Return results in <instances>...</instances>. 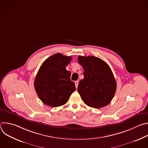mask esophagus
Here are the masks:
<instances>
[{"mask_svg":"<svg viewBox=\"0 0 148 148\" xmlns=\"http://www.w3.org/2000/svg\"><path fill=\"white\" fill-rule=\"evenodd\" d=\"M75 85L76 88H77V87H78V81H75Z\"/></svg>","mask_w":148,"mask_h":148,"instance_id":"34e87169","label":"esophagus"}]
</instances>
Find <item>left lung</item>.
Returning a JSON list of instances; mask_svg holds the SVG:
<instances>
[{
  "label": "left lung",
  "instance_id": "left-lung-1",
  "mask_svg": "<svg viewBox=\"0 0 148 148\" xmlns=\"http://www.w3.org/2000/svg\"><path fill=\"white\" fill-rule=\"evenodd\" d=\"M78 62L84 69V78L79 82L77 91L88 106L100 108L112 99L116 82L106 62L94 56H78Z\"/></svg>",
  "mask_w": 148,
  "mask_h": 148
}]
</instances>
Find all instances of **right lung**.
<instances>
[{"label":"right lung","instance_id":"obj_1","mask_svg":"<svg viewBox=\"0 0 148 148\" xmlns=\"http://www.w3.org/2000/svg\"><path fill=\"white\" fill-rule=\"evenodd\" d=\"M71 59V56L57 53L46 59L40 67L34 88L46 105L51 107L64 105L75 90V84L70 79L71 73L66 69Z\"/></svg>","mask_w":148,"mask_h":148}]
</instances>
